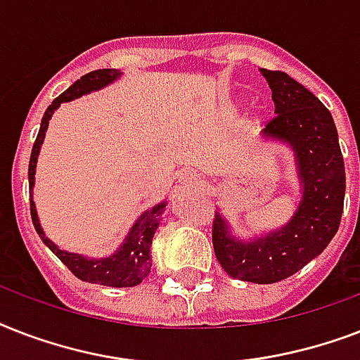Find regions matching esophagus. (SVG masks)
I'll use <instances>...</instances> for the list:
<instances>
[{"label": "esophagus", "instance_id": "esophagus-1", "mask_svg": "<svg viewBox=\"0 0 360 360\" xmlns=\"http://www.w3.org/2000/svg\"><path fill=\"white\" fill-rule=\"evenodd\" d=\"M179 183L183 186H186V188H196V186L202 183V179H200V175H198L194 169L186 168V169H183V172H181Z\"/></svg>", "mask_w": 360, "mask_h": 360}]
</instances>
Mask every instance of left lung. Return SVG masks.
<instances>
[{"mask_svg": "<svg viewBox=\"0 0 360 360\" xmlns=\"http://www.w3.org/2000/svg\"><path fill=\"white\" fill-rule=\"evenodd\" d=\"M273 91L274 117L262 134L295 153L302 198L290 222L267 236L240 240L217 213L213 248L233 278L273 284L288 278L327 248L344 211L346 169L333 115L314 93L282 70L262 69Z\"/></svg>", "mask_w": 360, "mask_h": 360, "instance_id": "8db88e82", "label": "left lung"}]
</instances>
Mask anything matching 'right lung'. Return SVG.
<instances>
[{
  "instance_id": "right-lung-1",
  "label": "right lung",
  "mask_w": 360,
  "mask_h": 360,
  "mask_svg": "<svg viewBox=\"0 0 360 360\" xmlns=\"http://www.w3.org/2000/svg\"><path fill=\"white\" fill-rule=\"evenodd\" d=\"M121 72L117 69H101L87 72L76 80L72 86L65 93H61L56 101L44 112V117L41 121V129L37 134V140L31 149V158H30V191H31V220L35 226L37 233L42 239V243L56 254V256L65 263V267H69V271L75 276H78L84 282H91V284H101V285H110V288H132L138 285L141 280L146 278L149 271H151V252L149 246L153 243V236L157 231L160 219H162L164 207L166 202L158 203L155 207L147 209L146 213L140 214V219L136 220L134 226L130 228V231L124 237L123 245L108 257H86L82 254H72V252L61 250L58 245H53L52 240L44 236V231L41 228L39 217H37L35 202H33V185H35V168H37V157L41 151L42 141H44V134H46L48 121L52 117V114L61 106L63 103L75 101V98L87 95V93L97 91L103 89L114 80H117Z\"/></svg>"
}]
</instances>
